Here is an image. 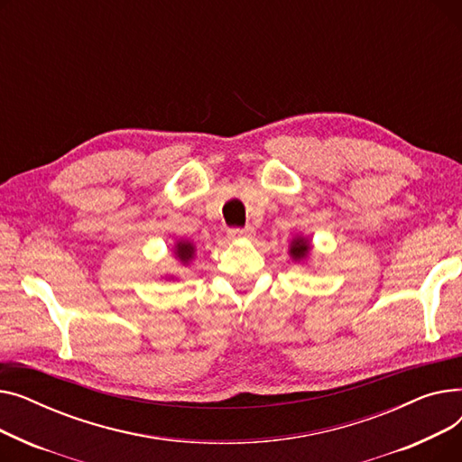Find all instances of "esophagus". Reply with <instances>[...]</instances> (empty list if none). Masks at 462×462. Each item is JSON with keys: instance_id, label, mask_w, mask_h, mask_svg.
<instances>
[{"instance_id": "34e87169", "label": "esophagus", "mask_w": 462, "mask_h": 462, "mask_svg": "<svg viewBox=\"0 0 462 462\" xmlns=\"http://www.w3.org/2000/svg\"><path fill=\"white\" fill-rule=\"evenodd\" d=\"M254 228L253 226H245V228H230L228 230V237L230 239H241V237H254Z\"/></svg>"}]
</instances>
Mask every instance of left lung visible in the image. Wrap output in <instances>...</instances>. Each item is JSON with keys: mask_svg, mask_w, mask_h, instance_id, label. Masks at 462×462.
<instances>
[{"mask_svg": "<svg viewBox=\"0 0 462 462\" xmlns=\"http://www.w3.org/2000/svg\"><path fill=\"white\" fill-rule=\"evenodd\" d=\"M310 251H312V244H310L309 237L298 234V236H294L292 239H290V244H288V254H290V258H292L294 262H305V260H309Z\"/></svg>", "mask_w": 462, "mask_h": 462, "instance_id": "8db88e82", "label": "left lung"}]
</instances>
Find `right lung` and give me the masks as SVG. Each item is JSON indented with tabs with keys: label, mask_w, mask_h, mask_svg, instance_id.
Returning a JSON list of instances; mask_svg holds the SVG:
<instances>
[{
	"label": "right lung",
	"mask_w": 462,
	"mask_h": 462,
	"mask_svg": "<svg viewBox=\"0 0 462 462\" xmlns=\"http://www.w3.org/2000/svg\"><path fill=\"white\" fill-rule=\"evenodd\" d=\"M172 251H174L176 262L181 265H189L194 258H197V245H194L189 239H178ZM174 277L176 275H168V279H174Z\"/></svg>",
	"instance_id": "add662e5"
}]
</instances>
